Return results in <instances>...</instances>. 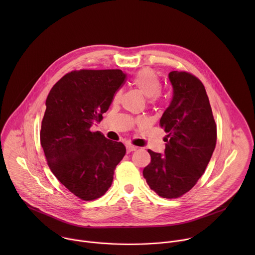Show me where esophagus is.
<instances>
[{
  "mask_svg": "<svg viewBox=\"0 0 255 255\" xmlns=\"http://www.w3.org/2000/svg\"><path fill=\"white\" fill-rule=\"evenodd\" d=\"M137 148H138V147H136V146H134V145H131V144H127V145H126V149H127V152H128V153H129V152H132V151H135Z\"/></svg>",
  "mask_w": 255,
  "mask_h": 255,
  "instance_id": "1",
  "label": "esophagus"
}]
</instances>
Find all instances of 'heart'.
Returning a JSON list of instances; mask_svg holds the SVG:
<instances>
[{"instance_id": "obj_1", "label": "heart", "mask_w": 255, "mask_h": 255, "mask_svg": "<svg viewBox=\"0 0 255 255\" xmlns=\"http://www.w3.org/2000/svg\"><path fill=\"white\" fill-rule=\"evenodd\" d=\"M131 84L143 95L149 98L150 103H156L161 99V82L157 72L150 68L144 67L138 70L131 80ZM122 97V90H118L114 96V101L118 102Z\"/></svg>"}]
</instances>
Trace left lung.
Listing matches in <instances>:
<instances>
[{"instance_id":"left-lung-1","label":"left lung","mask_w":255,"mask_h":255,"mask_svg":"<svg viewBox=\"0 0 255 255\" xmlns=\"http://www.w3.org/2000/svg\"><path fill=\"white\" fill-rule=\"evenodd\" d=\"M173 89L159 125L166 135L164 155L150 149L143 176L151 190L166 199L184 196L197 184L211 159L217 125L203 83L187 71L168 75Z\"/></svg>"}]
</instances>
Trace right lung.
<instances>
[{"instance_id": "right-lung-1", "label": "right lung", "mask_w": 255, "mask_h": 255, "mask_svg": "<svg viewBox=\"0 0 255 255\" xmlns=\"http://www.w3.org/2000/svg\"><path fill=\"white\" fill-rule=\"evenodd\" d=\"M121 69H80L64 75L50 90L41 122L40 143L49 168L84 201L109 190L126 153L122 142L92 132L125 83Z\"/></svg>"}]
</instances>
